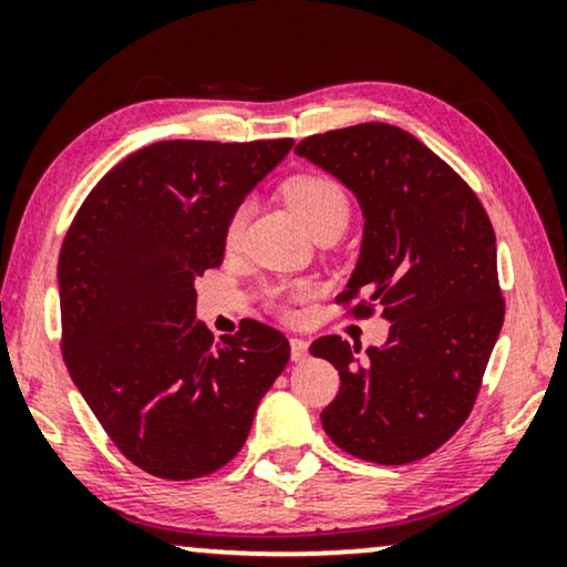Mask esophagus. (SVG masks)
<instances>
[{
	"label": "esophagus",
	"mask_w": 567,
	"mask_h": 567,
	"mask_svg": "<svg viewBox=\"0 0 567 567\" xmlns=\"http://www.w3.org/2000/svg\"><path fill=\"white\" fill-rule=\"evenodd\" d=\"M307 355H309V343H307V340L291 338V361L301 363V361H307Z\"/></svg>",
	"instance_id": "obj_1"
}]
</instances>
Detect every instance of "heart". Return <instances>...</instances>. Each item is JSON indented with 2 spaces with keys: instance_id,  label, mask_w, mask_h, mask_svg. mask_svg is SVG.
<instances>
[{
  "instance_id": "1",
  "label": "heart",
  "mask_w": 567,
  "mask_h": 567,
  "mask_svg": "<svg viewBox=\"0 0 567 567\" xmlns=\"http://www.w3.org/2000/svg\"><path fill=\"white\" fill-rule=\"evenodd\" d=\"M284 196L297 212L309 231L328 221H348V198L332 177L324 175H297L286 183ZM243 227V214L231 216L227 227V239H235Z\"/></svg>"
}]
</instances>
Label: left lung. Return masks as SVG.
<instances>
[{
	"instance_id": "left-lung-1",
	"label": "left lung",
	"mask_w": 567,
	"mask_h": 567,
	"mask_svg": "<svg viewBox=\"0 0 567 567\" xmlns=\"http://www.w3.org/2000/svg\"><path fill=\"white\" fill-rule=\"evenodd\" d=\"M338 177L363 214L361 252L338 301L361 297L390 320L382 348L317 338L340 374L322 429L377 464L423 460L467 421L503 328L495 231L475 193L439 154L390 123H359L297 144Z\"/></svg>"
}]
</instances>
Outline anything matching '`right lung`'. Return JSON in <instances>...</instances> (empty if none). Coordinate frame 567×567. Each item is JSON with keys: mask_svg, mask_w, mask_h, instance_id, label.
Listing matches in <instances>:
<instances>
[{"mask_svg": "<svg viewBox=\"0 0 567 567\" xmlns=\"http://www.w3.org/2000/svg\"><path fill=\"white\" fill-rule=\"evenodd\" d=\"M291 146H144L90 190L61 245L66 369L121 454L154 477L224 467L289 363V340L262 322L214 340L196 320V278L221 266L231 216Z\"/></svg>", "mask_w": 567, "mask_h": 567, "instance_id": "add662e5", "label": "right lung"}]
</instances>
